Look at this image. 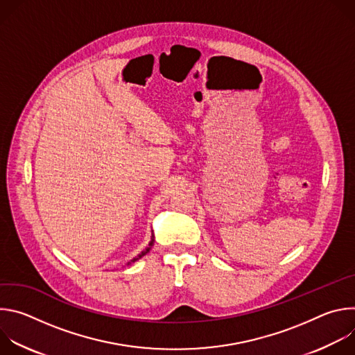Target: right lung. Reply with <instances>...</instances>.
<instances>
[{"label": "right lung", "mask_w": 355, "mask_h": 355, "mask_svg": "<svg viewBox=\"0 0 355 355\" xmlns=\"http://www.w3.org/2000/svg\"><path fill=\"white\" fill-rule=\"evenodd\" d=\"M153 244H155V234H153V237H151V241H150V244H148V247H147V248H146V250H144V251H141V252H140V254H139V256H137V257H136V259H133V260H132V263H135V261H136V260H139V259H141V257H143V256H144V254H147V252H148V251H150V250H151V247H153Z\"/></svg>", "instance_id": "obj_1"}]
</instances>
